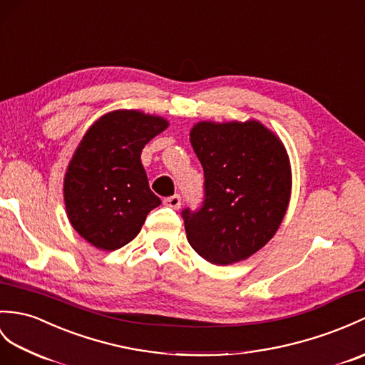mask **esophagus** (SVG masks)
<instances>
[{"instance_id":"obj_1","label":"esophagus","mask_w":365,"mask_h":365,"mask_svg":"<svg viewBox=\"0 0 365 365\" xmlns=\"http://www.w3.org/2000/svg\"><path fill=\"white\" fill-rule=\"evenodd\" d=\"M163 203H165L166 207H171V208H174V210H179L180 205H182V199H180L179 194H175V196H171V197L165 199Z\"/></svg>"}]
</instances>
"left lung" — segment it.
<instances>
[{"label":"left lung","mask_w":365,"mask_h":365,"mask_svg":"<svg viewBox=\"0 0 365 365\" xmlns=\"http://www.w3.org/2000/svg\"><path fill=\"white\" fill-rule=\"evenodd\" d=\"M190 141L205 174V200L182 213L188 242L211 264L250 258L274 238L289 205L283 141L257 120L199 121Z\"/></svg>","instance_id":"left-lung-1"}]
</instances>
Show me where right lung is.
<instances>
[{
	"instance_id": "obj_1",
	"label": "right lung",
	"mask_w": 365,
	"mask_h": 365,
	"mask_svg": "<svg viewBox=\"0 0 365 365\" xmlns=\"http://www.w3.org/2000/svg\"><path fill=\"white\" fill-rule=\"evenodd\" d=\"M163 116L120 108L93 123L63 179L68 221L83 240L112 252L130 242L160 200L149 188L141 150L168 129Z\"/></svg>"
}]
</instances>
